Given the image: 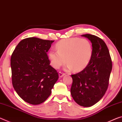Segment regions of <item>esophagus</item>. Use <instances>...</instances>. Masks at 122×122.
Returning <instances> with one entry per match:
<instances>
[{
    "label": "esophagus",
    "mask_w": 122,
    "mask_h": 122,
    "mask_svg": "<svg viewBox=\"0 0 122 122\" xmlns=\"http://www.w3.org/2000/svg\"><path fill=\"white\" fill-rule=\"evenodd\" d=\"M65 75V73L61 72V71H60L59 73V76L60 77V78H62V77L64 76Z\"/></svg>",
    "instance_id": "esophagus-1"
}]
</instances>
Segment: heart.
<instances>
[{
    "label": "heart",
    "mask_w": 122,
    "mask_h": 122,
    "mask_svg": "<svg viewBox=\"0 0 122 122\" xmlns=\"http://www.w3.org/2000/svg\"><path fill=\"white\" fill-rule=\"evenodd\" d=\"M56 48L57 51H51L48 53L51 65L56 69L60 68L66 62V71L73 68L75 71H81L87 66L92 56V44L85 38L62 40L56 44Z\"/></svg>",
    "instance_id": "b5f03b06"
}]
</instances>
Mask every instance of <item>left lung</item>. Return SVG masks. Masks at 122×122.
I'll use <instances>...</instances> for the list:
<instances>
[{"label": "left lung", "mask_w": 122, "mask_h": 122, "mask_svg": "<svg viewBox=\"0 0 122 122\" xmlns=\"http://www.w3.org/2000/svg\"><path fill=\"white\" fill-rule=\"evenodd\" d=\"M81 36L91 42L92 56L82 71L71 75L73 83L71 93L79 105L90 107L99 102L105 94L112 65L109 49L103 40L91 34Z\"/></svg>", "instance_id": "1"}]
</instances>
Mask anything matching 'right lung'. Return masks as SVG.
<instances>
[{
	"label": "right lung",
	"instance_id": "right-lung-1",
	"mask_svg": "<svg viewBox=\"0 0 122 122\" xmlns=\"http://www.w3.org/2000/svg\"><path fill=\"white\" fill-rule=\"evenodd\" d=\"M54 41L25 38L11 55L13 88L23 100L32 105L41 104L49 97L59 78L56 70L50 65L47 54Z\"/></svg>",
	"mask_w": 122,
	"mask_h": 122
}]
</instances>
